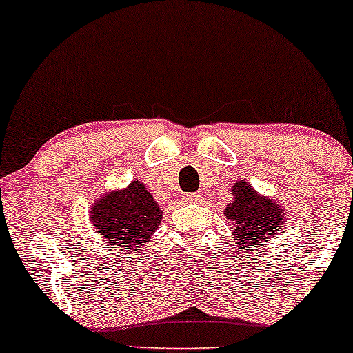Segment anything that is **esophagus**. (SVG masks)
<instances>
[{"instance_id":"34e87169","label":"esophagus","mask_w":353,"mask_h":353,"mask_svg":"<svg viewBox=\"0 0 353 353\" xmlns=\"http://www.w3.org/2000/svg\"><path fill=\"white\" fill-rule=\"evenodd\" d=\"M198 198H200V195H198V193H188V195L185 196V200H187V201H196Z\"/></svg>"}]
</instances>
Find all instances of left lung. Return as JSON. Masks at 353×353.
Listing matches in <instances>:
<instances>
[{
	"label": "left lung",
	"mask_w": 353,
	"mask_h": 353,
	"mask_svg": "<svg viewBox=\"0 0 353 353\" xmlns=\"http://www.w3.org/2000/svg\"><path fill=\"white\" fill-rule=\"evenodd\" d=\"M233 201L225 216L233 221V240L247 252L262 247L267 240L282 233L285 210L270 198L260 196L247 181H236L232 188Z\"/></svg>",
	"instance_id": "obj_1"
}]
</instances>
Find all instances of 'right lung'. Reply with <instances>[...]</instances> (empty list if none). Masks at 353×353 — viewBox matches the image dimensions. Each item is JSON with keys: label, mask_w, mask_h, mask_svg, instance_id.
<instances>
[{"label": "right lung", "mask_w": 353, "mask_h": 353, "mask_svg": "<svg viewBox=\"0 0 353 353\" xmlns=\"http://www.w3.org/2000/svg\"><path fill=\"white\" fill-rule=\"evenodd\" d=\"M161 215L163 213L145 185L134 180L128 188L100 198L91 210L90 219L105 239L106 247L110 250L118 248L130 259V253L138 252L152 239Z\"/></svg>", "instance_id": "obj_1"}]
</instances>
